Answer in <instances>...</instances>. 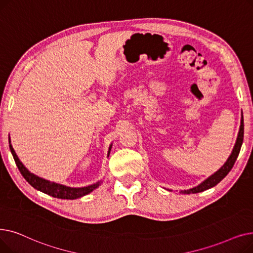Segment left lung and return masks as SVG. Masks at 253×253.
Here are the masks:
<instances>
[{"instance_id": "8db88e82", "label": "left lung", "mask_w": 253, "mask_h": 253, "mask_svg": "<svg viewBox=\"0 0 253 253\" xmlns=\"http://www.w3.org/2000/svg\"><path fill=\"white\" fill-rule=\"evenodd\" d=\"M243 137H244V119H243V115L241 117V126H240V129H239V134L237 137V141L235 146L233 148V151L230 155V158L227 159V161L224 163V165L220 168V169L215 172L213 175H211L209 178H207L205 181H203L201 184H199L198 186L194 187V188H190L187 190H181L180 192H182V194H198V192H202L204 190H207L213 186H215L216 184H218L221 180L228 174L232 170V168L238 158L240 149H241L242 146V143H243Z\"/></svg>"}]
</instances>
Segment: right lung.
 Here are the masks:
<instances>
[{
  "label": "right lung",
  "instance_id": "obj_1",
  "mask_svg": "<svg viewBox=\"0 0 253 253\" xmlns=\"http://www.w3.org/2000/svg\"><path fill=\"white\" fill-rule=\"evenodd\" d=\"M111 146L109 147V151H108V156L110 154V150H111ZM9 147L11 150L12 155H13V159L15 161V164L18 168V170L20 171L21 175L23 176L27 181L37 190H40L44 194L49 195L53 198H57V199H64V200H75L78 198H81L83 196H85L89 192H91L93 189H95L97 187L100 186L102 181H98L97 183L85 186V187H69L66 185H62L58 183H54V182H50L48 180H45L43 178H40L38 176H36L35 174L31 173L27 168L22 165V163L19 161L18 156L16 155L13 147L11 145V141H10V137H9Z\"/></svg>",
  "mask_w": 253,
  "mask_h": 253
}]
</instances>
